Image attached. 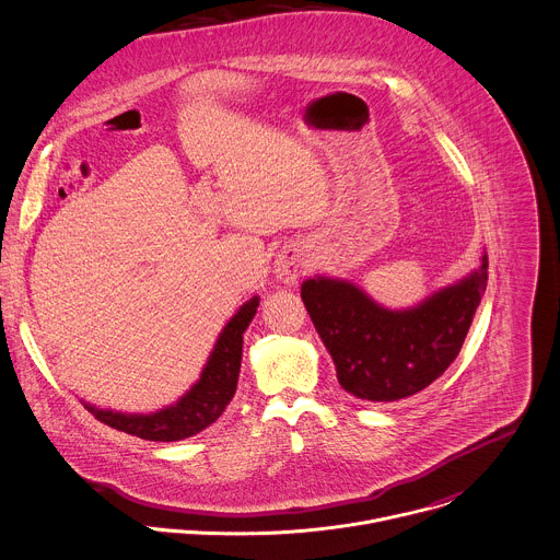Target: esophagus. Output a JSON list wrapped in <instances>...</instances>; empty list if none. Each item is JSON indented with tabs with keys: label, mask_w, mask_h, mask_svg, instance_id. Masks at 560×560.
Listing matches in <instances>:
<instances>
[{
	"label": "esophagus",
	"mask_w": 560,
	"mask_h": 560,
	"mask_svg": "<svg viewBox=\"0 0 560 560\" xmlns=\"http://www.w3.org/2000/svg\"><path fill=\"white\" fill-rule=\"evenodd\" d=\"M303 266H305V261H303V255H301V250L299 248H288V250H283L281 255H279V259H277V264H275V272H277V279L279 281H283V283H296V279L301 277V272H303Z\"/></svg>",
	"instance_id": "esophagus-1"
}]
</instances>
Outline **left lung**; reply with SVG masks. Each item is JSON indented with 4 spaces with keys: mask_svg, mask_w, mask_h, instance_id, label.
Here are the masks:
<instances>
[{
    "mask_svg": "<svg viewBox=\"0 0 560 560\" xmlns=\"http://www.w3.org/2000/svg\"><path fill=\"white\" fill-rule=\"evenodd\" d=\"M489 279V257L467 279L421 305L390 312L349 281L316 277L301 299L340 386L364 401H399L439 380L458 358Z\"/></svg>",
    "mask_w": 560,
    "mask_h": 560,
    "instance_id": "8db88e82",
    "label": "left lung"
}]
</instances>
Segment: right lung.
I'll return each instance as SVG.
<instances>
[{
    "label": "right lung",
    "mask_w": 560,
    "mask_h": 560,
    "mask_svg": "<svg viewBox=\"0 0 560 560\" xmlns=\"http://www.w3.org/2000/svg\"><path fill=\"white\" fill-rule=\"evenodd\" d=\"M259 307V296L246 301L237 314L222 329L200 380L174 404L152 415H121L113 410H100L84 404V408L104 425L145 439V441H183L189 439L220 419L224 408L235 395L244 331Z\"/></svg>",
    "instance_id": "right-lung-1"
}]
</instances>
